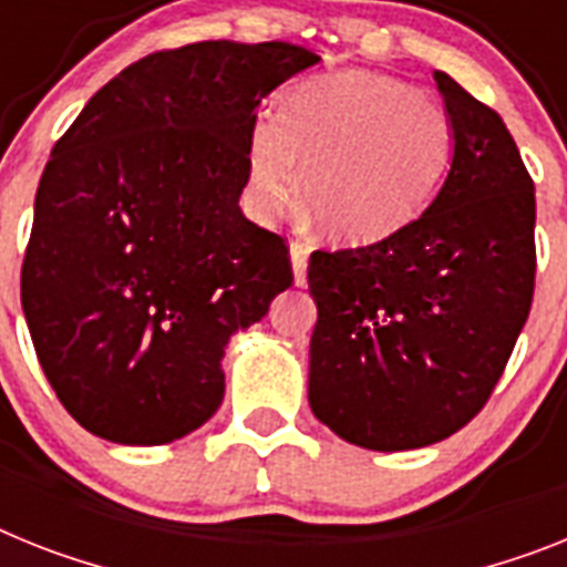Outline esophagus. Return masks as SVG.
<instances>
[{"mask_svg":"<svg viewBox=\"0 0 567 567\" xmlns=\"http://www.w3.org/2000/svg\"><path fill=\"white\" fill-rule=\"evenodd\" d=\"M308 254H311V247L306 241H291V268H293V282L302 288L308 282Z\"/></svg>","mask_w":567,"mask_h":567,"instance_id":"esophagus-1","label":"esophagus"}]
</instances>
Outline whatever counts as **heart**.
<instances>
[{"mask_svg": "<svg viewBox=\"0 0 567 567\" xmlns=\"http://www.w3.org/2000/svg\"><path fill=\"white\" fill-rule=\"evenodd\" d=\"M450 155L453 123L435 97L374 71H334L293 85L282 117H256L245 198L274 221L302 189L328 239L369 245L423 210Z\"/></svg>", "mask_w": 567, "mask_h": 567, "instance_id": "b5f03b06", "label": "heart"}]
</instances>
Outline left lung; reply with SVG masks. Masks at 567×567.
<instances>
[{
  "label": "left lung",
  "mask_w": 567,
  "mask_h": 567,
  "mask_svg": "<svg viewBox=\"0 0 567 567\" xmlns=\"http://www.w3.org/2000/svg\"><path fill=\"white\" fill-rule=\"evenodd\" d=\"M435 83L453 123L435 202L386 239L308 261V403L342 441L378 453L467 426L534 302L536 195L516 141L450 74Z\"/></svg>",
  "instance_id": "obj_1"
}]
</instances>
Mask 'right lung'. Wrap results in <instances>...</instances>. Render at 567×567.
Listing matches in <instances>:
<instances>
[{"label": "right lung", "instance_id": "right-lung-1", "mask_svg": "<svg viewBox=\"0 0 567 567\" xmlns=\"http://www.w3.org/2000/svg\"><path fill=\"white\" fill-rule=\"evenodd\" d=\"M317 63L291 42L155 51L54 144L22 311L51 389L92 435L169 444L221 406L227 340L293 282L282 236L239 207L247 135L261 100Z\"/></svg>", "mask_w": 567, "mask_h": 567}]
</instances>
